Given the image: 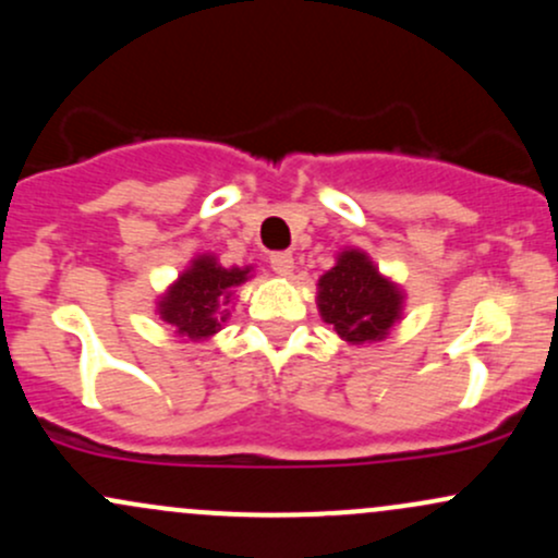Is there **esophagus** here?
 <instances>
[{"mask_svg": "<svg viewBox=\"0 0 558 558\" xmlns=\"http://www.w3.org/2000/svg\"><path fill=\"white\" fill-rule=\"evenodd\" d=\"M270 267L275 275H283V278H288V275L293 272V257L288 252H275L270 254Z\"/></svg>", "mask_w": 558, "mask_h": 558, "instance_id": "esophagus-1", "label": "esophagus"}]
</instances>
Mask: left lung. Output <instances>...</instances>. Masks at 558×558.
<instances>
[{"instance_id": "left-lung-1", "label": "left lung", "mask_w": 558, "mask_h": 558, "mask_svg": "<svg viewBox=\"0 0 558 558\" xmlns=\"http://www.w3.org/2000/svg\"><path fill=\"white\" fill-rule=\"evenodd\" d=\"M403 306V288L356 246L338 252L336 265L317 280L319 317L351 345L386 341L393 325L401 323Z\"/></svg>"}]
</instances>
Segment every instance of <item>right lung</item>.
<instances>
[{"label": "right lung", "mask_w": 558, "mask_h": 558, "mask_svg": "<svg viewBox=\"0 0 558 558\" xmlns=\"http://www.w3.org/2000/svg\"><path fill=\"white\" fill-rule=\"evenodd\" d=\"M254 278V265L222 267L215 254H196L165 293L157 296V315L185 341H213L228 323L235 288Z\"/></svg>", "instance_id": "obj_1"}]
</instances>
